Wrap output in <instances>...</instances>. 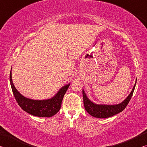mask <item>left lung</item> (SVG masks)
<instances>
[{"label":"left lung","instance_id":"8db88e82","mask_svg":"<svg viewBox=\"0 0 147 147\" xmlns=\"http://www.w3.org/2000/svg\"><path fill=\"white\" fill-rule=\"evenodd\" d=\"M136 84V82L135 84V86H134L132 91H131L128 97L123 102L117 104V105H98V104H94L89 100V98L87 97L85 92L82 90L84 108H85L86 111L89 114L96 118L105 119L115 115L116 114L123 111L125 109L126 106L128 105L131 96L133 95Z\"/></svg>","mask_w":147,"mask_h":147}]
</instances>
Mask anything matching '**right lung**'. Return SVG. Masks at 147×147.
<instances>
[{
  "label": "right lung",
  "instance_id": "right-lung-1",
  "mask_svg": "<svg viewBox=\"0 0 147 147\" xmlns=\"http://www.w3.org/2000/svg\"><path fill=\"white\" fill-rule=\"evenodd\" d=\"M9 80L13 95L19 106L32 115L40 117H50L58 112L61 108L62 100L70 84L63 86L55 96L51 99L36 100L24 97L17 90L11 79V73L9 74Z\"/></svg>",
  "mask_w": 147,
  "mask_h": 147
}]
</instances>
